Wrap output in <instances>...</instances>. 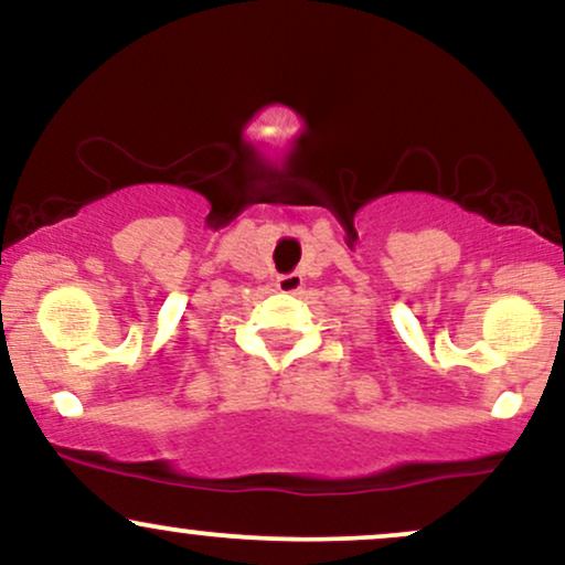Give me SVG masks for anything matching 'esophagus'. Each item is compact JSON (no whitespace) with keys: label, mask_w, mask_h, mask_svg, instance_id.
<instances>
[{"label":"esophagus","mask_w":565,"mask_h":565,"mask_svg":"<svg viewBox=\"0 0 565 565\" xmlns=\"http://www.w3.org/2000/svg\"><path fill=\"white\" fill-rule=\"evenodd\" d=\"M302 276L300 274H287V276H278L276 278V287L278 291H284V295H297V291L302 289Z\"/></svg>","instance_id":"esophagus-1"}]
</instances>
